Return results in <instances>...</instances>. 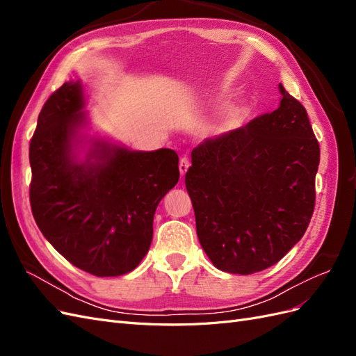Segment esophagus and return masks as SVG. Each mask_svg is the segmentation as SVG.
<instances>
[{
  "mask_svg": "<svg viewBox=\"0 0 356 356\" xmlns=\"http://www.w3.org/2000/svg\"><path fill=\"white\" fill-rule=\"evenodd\" d=\"M179 174H181V177H184L186 174H187V170H188V168H190V161H188V159L187 157H181V160H179Z\"/></svg>",
  "mask_w": 356,
  "mask_h": 356,
  "instance_id": "34e87169",
  "label": "esophagus"
}]
</instances>
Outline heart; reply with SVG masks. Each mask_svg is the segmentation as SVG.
I'll use <instances>...</instances> for the list:
<instances>
[{
	"mask_svg": "<svg viewBox=\"0 0 356 356\" xmlns=\"http://www.w3.org/2000/svg\"><path fill=\"white\" fill-rule=\"evenodd\" d=\"M242 111H243V108H242L241 105L230 106V108L225 110V111L222 113V115L220 117L218 126H220V127H230V126L241 117Z\"/></svg>",
	"mask_w": 356,
	"mask_h": 356,
	"instance_id": "b5f03b06",
	"label": "heart"
}]
</instances>
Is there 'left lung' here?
Segmentation results:
<instances>
[{
	"label": "left lung",
	"instance_id": "1",
	"mask_svg": "<svg viewBox=\"0 0 356 356\" xmlns=\"http://www.w3.org/2000/svg\"><path fill=\"white\" fill-rule=\"evenodd\" d=\"M279 92L277 110L191 152L186 187L197 238L222 272L251 275L276 264L314 213L319 144L305 106L282 84Z\"/></svg>",
	"mask_w": 356,
	"mask_h": 356
}]
</instances>
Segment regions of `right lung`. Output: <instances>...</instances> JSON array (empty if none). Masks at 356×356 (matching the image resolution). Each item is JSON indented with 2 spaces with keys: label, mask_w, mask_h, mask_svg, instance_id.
Returning <instances> with one entry per match:
<instances>
[{
  "label": "right lung",
  "mask_w": 356,
  "mask_h": 356,
  "mask_svg": "<svg viewBox=\"0 0 356 356\" xmlns=\"http://www.w3.org/2000/svg\"><path fill=\"white\" fill-rule=\"evenodd\" d=\"M84 108L80 80L63 83L42 106L29 144L31 209L71 264L120 276L149 250L157 204L179 179L178 154L135 152L90 135Z\"/></svg>",
  "instance_id": "1"
}]
</instances>
